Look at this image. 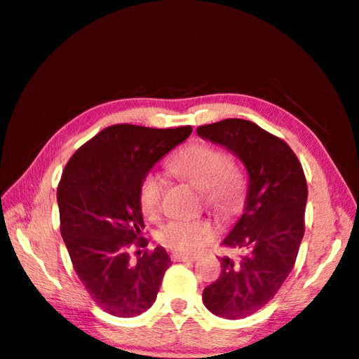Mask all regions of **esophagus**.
Returning a JSON list of instances; mask_svg holds the SVG:
<instances>
[{
  "instance_id": "34e87169",
  "label": "esophagus",
  "mask_w": 359,
  "mask_h": 359,
  "mask_svg": "<svg viewBox=\"0 0 359 359\" xmlns=\"http://www.w3.org/2000/svg\"><path fill=\"white\" fill-rule=\"evenodd\" d=\"M194 259H195L194 256H189V255H182V253H173L172 255L173 262H191Z\"/></svg>"
}]
</instances>
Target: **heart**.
<instances>
[{
	"mask_svg": "<svg viewBox=\"0 0 359 359\" xmlns=\"http://www.w3.org/2000/svg\"><path fill=\"white\" fill-rule=\"evenodd\" d=\"M170 172L201 189L206 205L220 215H233L241 209L245 197V177L229 161L226 151L205 142H194L175 154L168 162ZM164 181L150 172L142 178L137 200L147 217H156L162 206ZM215 238V226L209 219H175L162 225L156 239L168 250L194 255Z\"/></svg>",
	"mask_w": 359,
	"mask_h": 359,
	"instance_id": "obj_1",
	"label": "heart"
}]
</instances>
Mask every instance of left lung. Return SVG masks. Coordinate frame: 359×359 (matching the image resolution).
<instances>
[{"instance_id": "8db88e82", "label": "left lung", "mask_w": 359, "mask_h": 359, "mask_svg": "<svg viewBox=\"0 0 359 359\" xmlns=\"http://www.w3.org/2000/svg\"><path fill=\"white\" fill-rule=\"evenodd\" d=\"M197 133L231 150L248 172L245 212L222 242L243 255L239 261L222 258L220 276L203 290L212 314L243 319L273 299L295 266L305 234V172L285 140L253 121L226 118Z\"/></svg>"}]
</instances>
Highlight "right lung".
<instances>
[{
	"mask_svg": "<svg viewBox=\"0 0 359 359\" xmlns=\"http://www.w3.org/2000/svg\"><path fill=\"white\" fill-rule=\"evenodd\" d=\"M192 126L147 128L118 123L81 145L57 186L60 234L74 272L107 314L134 317L150 308L170 266L162 247H145L137 191L148 170L186 140Z\"/></svg>",
	"mask_w": 359,
	"mask_h": 359,
	"instance_id": "1",
	"label": "right lung"
}]
</instances>
